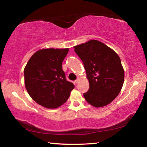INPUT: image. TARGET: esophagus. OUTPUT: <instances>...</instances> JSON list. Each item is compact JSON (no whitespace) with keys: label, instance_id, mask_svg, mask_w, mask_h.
<instances>
[{"label":"esophagus","instance_id":"34e87169","mask_svg":"<svg viewBox=\"0 0 147 147\" xmlns=\"http://www.w3.org/2000/svg\"><path fill=\"white\" fill-rule=\"evenodd\" d=\"M79 81H80V79L78 78V79H76L75 81H74V82H75L76 84H78L79 82Z\"/></svg>","mask_w":147,"mask_h":147}]
</instances>
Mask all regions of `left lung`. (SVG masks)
<instances>
[{"label": "left lung", "instance_id": "8db88e82", "mask_svg": "<svg viewBox=\"0 0 147 147\" xmlns=\"http://www.w3.org/2000/svg\"><path fill=\"white\" fill-rule=\"evenodd\" d=\"M83 61L89 89L84 94L86 100L95 108L108 105L120 93L124 71L121 59L113 49L93 39L74 47Z\"/></svg>", "mask_w": 147, "mask_h": 147}]
</instances>
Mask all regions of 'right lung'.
Masks as SVG:
<instances>
[{
  "label": "right lung",
  "instance_id": "obj_1",
  "mask_svg": "<svg viewBox=\"0 0 147 147\" xmlns=\"http://www.w3.org/2000/svg\"><path fill=\"white\" fill-rule=\"evenodd\" d=\"M69 49H42L36 52L24 69V85L33 100L39 105L54 109L65 102L74 88L67 81L62 62Z\"/></svg>",
  "mask_w": 147,
  "mask_h": 147
}]
</instances>
